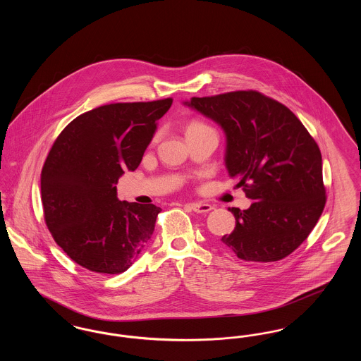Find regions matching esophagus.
<instances>
[{
    "mask_svg": "<svg viewBox=\"0 0 361 361\" xmlns=\"http://www.w3.org/2000/svg\"><path fill=\"white\" fill-rule=\"evenodd\" d=\"M190 208H192V211H195L197 214H207L211 209H214V207L211 204H206V203H192Z\"/></svg>",
    "mask_w": 361,
    "mask_h": 361,
    "instance_id": "34e87169",
    "label": "esophagus"
}]
</instances>
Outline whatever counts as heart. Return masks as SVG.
I'll return each instance as SVG.
<instances>
[{
	"mask_svg": "<svg viewBox=\"0 0 361 361\" xmlns=\"http://www.w3.org/2000/svg\"><path fill=\"white\" fill-rule=\"evenodd\" d=\"M203 127H208L206 123L200 121H192L187 127V131H192V130H197V128H203Z\"/></svg>",
	"mask_w": 361,
	"mask_h": 361,
	"instance_id": "obj_1",
	"label": "heart"
}]
</instances>
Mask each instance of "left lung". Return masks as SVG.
I'll return each instance as SVG.
<instances>
[{
	"label": "left lung",
	"instance_id": "1",
	"mask_svg": "<svg viewBox=\"0 0 361 361\" xmlns=\"http://www.w3.org/2000/svg\"><path fill=\"white\" fill-rule=\"evenodd\" d=\"M188 106L216 121L226 134L224 162L249 199L228 208L235 228L224 245L245 261L287 257L309 237L326 203L322 155L291 111L257 90L192 97Z\"/></svg>",
	"mask_w": 361,
	"mask_h": 361
}]
</instances>
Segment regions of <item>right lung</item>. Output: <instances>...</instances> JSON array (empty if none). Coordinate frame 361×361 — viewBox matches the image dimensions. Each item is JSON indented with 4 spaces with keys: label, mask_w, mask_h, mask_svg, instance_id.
Instances as JSON below:
<instances>
[{
    "label": "right lung",
    "mask_w": 361,
    "mask_h": 361,
    "mask_svg": "<svg viewBox=\"0 0 361 361\" xmlns=\"http://www.w3.org/2000/svg\"><path fill=\"white\" fill-rule=\"evenodd\" d=\"M172 99L102 105L55 139L40 176L52 238L90 272L127 271L149 243L161 208L121 202L118 180L135 171Z\"/></svg>",
    "instance_id": "1"
}]
</instances>
